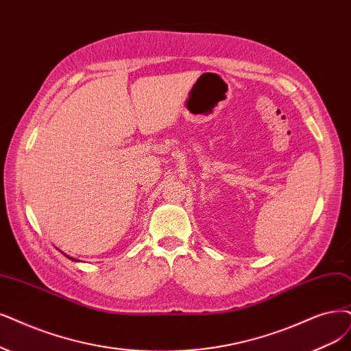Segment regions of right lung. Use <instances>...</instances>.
<instances>
[{"label": "right lung", "mask_w": 351, "mask_h": 351, "mask_svg": "<svg viewBox=\"0 0 351 351\" xmlns=\"http://www.w3.org/2000/svg\"><path fill=\"white\" fill-rule=\"evenodd\" d=\"M64 256H66V254H64ZM66 257H69V256H66ZM71 258V261H75V258H72V257H69Z\"/></svg>", "instance_id": "right-lung-1"}]
</instances>
